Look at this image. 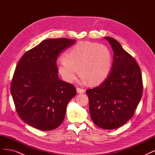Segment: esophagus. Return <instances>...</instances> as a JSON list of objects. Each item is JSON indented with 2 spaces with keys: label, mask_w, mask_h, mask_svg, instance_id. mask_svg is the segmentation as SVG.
I'll use <instances>...</instances> for the list:
<instances>
[{
  "label": "esophagus",
  "mask_w": 155,
  "mask_h": 155,
  "mask_svg": "<svg viewBox=\"0 0 155 155\" xmlns=\"http://www.w3.org/2000/svg\"><path fill=\"white\" fill-rule=\"evenodd\" d=\"M76 91H77L78 93H84V92H85V90H84V89L81 88H79V87H78L76 88Z\"/></svg>",
  "instance_id": "1"
}]
</instances>
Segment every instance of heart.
Here are the masks:
<instances>
[{
    "instance_id": "heart-1",
    "label": "heart",
    "mask_w": 155,
    "mask_h": 155,
    "mask_svg": "<svg viewBox=\"0 0 155 155\" xmlns=\"http://www.w3.org/2000/svg\"><path fill=\"white\" fill-rule=\"evenodd\" d=\"M112 57L107 46L94 42H79L70 48L57 64L58 73L64 81L72 83L78 68L83 81L92 85L104 81L109 74Z\"/></svg>"
}]
</instances>
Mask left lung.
<instances>
[{
	"label": "left lung",
	"instance_id": "8db88e82",
	"mask_svg": "<svg viewBox=\"0 0 155 155\" xmlns=\"http://www.w3.org/2000/svg\"><path fill=\"white\" fill-rule=\"evenodd\" d=\"M114 51L110 73L105 81L87 89L91 120L105 129L120 127L129 120L141 100L142 77L134 59L112 37H105Z\"/></svg>",
	"mask_w": 155,
	"mask_h": 155
}]
</instances>
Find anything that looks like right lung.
Here are the masks:
<instances>
[{
    "instance_id": "right-lung-1",
    "label": "right lung",
    "mask_w": 155,
    "mask_h": 155,
    "mask_svg": "<svg viewBox=\"0 0 155 155\" xmlns=\"http://www.w3.org/2000/svg\"><path fill=\"white\" fill-rule=\"evenodd\" d=\"M75 39H48L22 55L14 72L11 93L17 114L35 129L50 130L62 124L70 100L76 94L73 85L59 78V53Z\"/></svg>"
}]
</instances>
